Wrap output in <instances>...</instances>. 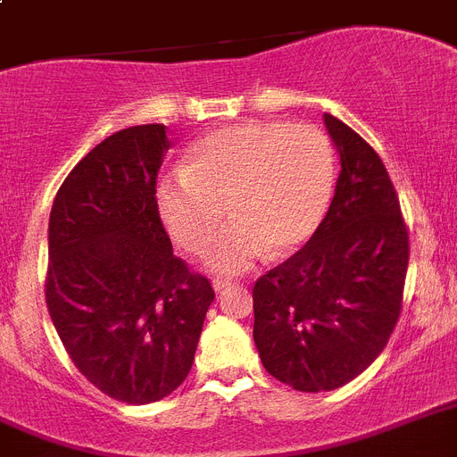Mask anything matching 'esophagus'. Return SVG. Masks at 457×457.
I'll list each match as a JSON object with an SVG mask.
<instances>
[{
	"instance_id": "1",
	"label": "esophagus",
	"mask_w": 457,
	"mask_h": 457,
	"mask_svg": "<svg viewBox=\"0 0 457 457\" xmlns=\"http://www.w3.org/2000/svg\"><path fill=\"white\" fill-rule=\"evenodd\" d=\"M233 287V279H221V277H217V279H212V288L217 291V294H221L224 288Z\"/></svg>"
}]
</instances>
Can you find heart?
<instances>
[{
	"label": "heart",
	"mask_w": 457,
	"mask_h": 457,
	"mask_svg": "<svg viewBox=\"0 0 457 457\" xmlns=\"http://www.w3.org/2000/svg\"><path fill=\"white\" fill-rule=\"evenodd\" d=\"M335 189V152L310 124L247 122L220 129L191 147L185 169L163 173L154 203L163 226L187 252L236 275L266 254L288 256L319 231Z\"/></svg>",
	"instance_id": "1"
}]
</instances>
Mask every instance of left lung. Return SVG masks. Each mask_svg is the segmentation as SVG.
Instances as JSON below:
<instances>
[{
    "label": "left lung",
    "instance_id": "obj_1",
    "mask_svg": "<svg viewBox=\"0 0 457 457\" xmlns=\"http://www.w3.org/2000/svg\"><path fill=\"white\" fill-rule=\"evenodd\" d=\"M335 196L305 247L254 284L263 368L303 393L335 391L384 351L403 305L409 236L379 154L337 117Z\"/></svg>",
    "mask_w": 457,
    "mask_h": 457
}]
</instances>
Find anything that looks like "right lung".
Instances as JSON below:
<instances>
[{"label":"right lung","instance_id":"1","mask_svg":"<svg viewBox=\"0 0 457 457\" xmlns=\"http://www.w3.org/2000/svg\"><path fill=\"white\" fill-rule=\"evenodd\" d=\"M163 124L115 131L66 175L48 224L46 303L73 365L127 404L187 379L214 291L173 256L154 203Z\"/></svg>","mask_w":457,"mask_h":457}]
</instances>
